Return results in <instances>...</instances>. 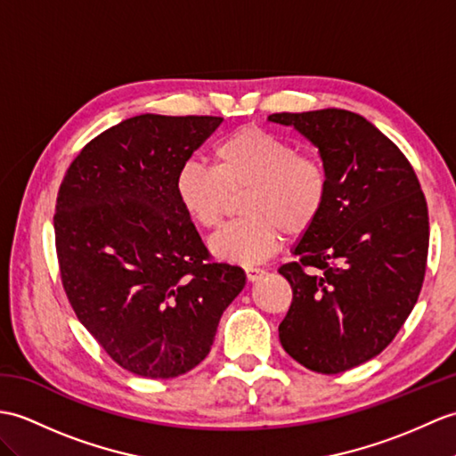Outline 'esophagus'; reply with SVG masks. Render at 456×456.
Segmentation results:
<instances>
[{
	"label": "esophagus",
	"mask_w": 456,
	"mask_h": 456,
	"mask_svg": "<svg viewBox=\"0 0 456 456\" xmlns=\"http://www.w3.org/2000/svg\"><path fill=\"white\" fill-rule=\"evenodd\" d=\"M245 272H247V280L252 281V283L258 281V280L264 276V273H266L262 268H254V266H247Z\"/></svg>",
	"instance_id": "esophagus-1"
}]
</instances>
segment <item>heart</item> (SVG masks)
<instances>
[{"instance_id":"obj_1","label":"heart","mask_w":456,"mask_h":456,"mask_svg":"<svg viewBox=\"0 0 456 456\" xmlns=\"http://www.w3.org/2000/svg\"><path fill=\"white\" fill-rule=\"evenodd\" d=\"M175 192L188 219L216 229L231 206L240 202L245 219L232 221L209 240L219 260L256 264L281 245V232L301 237L324 214L330 175L319 157L266 130L245 126L214 147V167L186 163L175 178Z\"/></svg>"}]
</instances>
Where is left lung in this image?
Listing matches in <instances>:
<instances>
[{"label":"left lung","instance_id":"left-lung-1","mask_svg":"<svg viewBox=\"0 0 456 456\" xmlns=\"http://www.w3.org/2000/svg\"><path fill=\"white\" fill-rule=\"evenodd\" d=\"M319 147L330 196L278 270L293 301L280 342L295 362L336 375L379 355L419 297L428 266V202L410 161L363 116L342 109L278 112Z\"/></svg>","mask_w":456,"mask_h":456}]
</instances>
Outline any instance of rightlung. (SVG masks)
<instances>
[{
	"instance_id": "obj_1",
	"label": "right lung",
	"mask_w": 456,
	"mask_h": 456,
	"mask_svg": "<svg viewBox=\"0 0 456 456\" xmlns=\"http://www.w3.org/2000/svg\"><path fill=\"white\" fill-rule=\"evenodd\" d=\"M221 122L134 116L85 145L60 184L63 291L79 322L134 375L173 379L202 363L247 283L242 268L209 258L175 192L178 171Z\"/></svg>"
}]
</instances>
